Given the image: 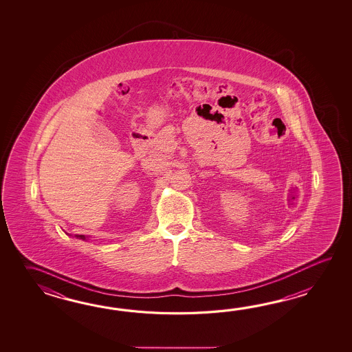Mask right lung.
<instances>
[{"label": "right lung", "mask_w": 352, "mask_h": 352, "mask_svg": "<svg viewBox=\"0 0 352 352\" xmlns=\"http://www.w3.org/2000/svg\"><path fill=\"white\" fill-rule=\"evenodd\" d=\"M78 238H80V239H85V236L84 235H76Z\"/></svg>", "instance_id": "add662e5"}]
</instances>
